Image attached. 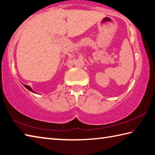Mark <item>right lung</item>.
<instances>
[{"instance_id":"right-lung-1","label":"right lung","mask_w":155,"mask_h":155,"mask_svg":"<svg viewBox=\"0 0 155 155\" xmlns=\"http://www.w3.org/2000/svg\"><path fill=\"white\" fill-rule=\"evenodd\" d=\"M23 84L24 85V87H25L26 88V89H27L29 91H31V92H32V93H36L35 91H33V90L31 89V87H30V86L27 85V84Z\"/></svg>"}]
</instances>
